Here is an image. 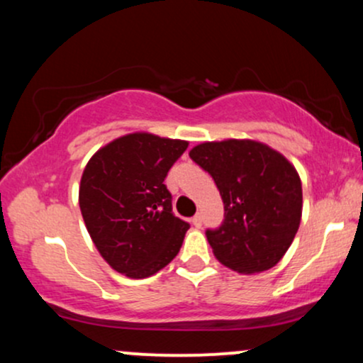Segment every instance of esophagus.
<instances>
[{"label": "esophagus", "instance_id": "1", "mask_svg": "<svg viewBox=\"0 0 363 363\" xmlns=\"http://www.w3.org/2000/svg\"><path fill=\"white\" fill-rule=\"evenodd\" d=\"M191 223L194 225V227H201L203 220H201V215H194L193 218H191Z\"/></svg>", "mask_w": 363, "mask_h": 363}]
</instances>
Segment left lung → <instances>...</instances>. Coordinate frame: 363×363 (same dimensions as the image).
I'll list each match as a JSON object with an SVG mask.
<instances>
[{
  "mask_svg": "<svg viewBox=\"0 0 363 363\" xmlns=\"http://www.w3.org/2000/svg\"><path fill=\"white\" fill-rule=\"evenodd\" d=\"M189 157L213 177L223 199V223L206 230L216 259L244 274L273 268L302 218V182L294 165L254 140L205 141Z\"/></svg>",
  "mask_w": 363,
  "mask_h": 363,
  "instance_id": "obj_1",
  "label": "left lung"
}]
</instances>
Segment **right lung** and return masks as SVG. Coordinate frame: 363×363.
Listing matches in <instances>:
<instances>
[{
    "label": "right lung",
    "instance_id": "1",
    "mask_svg": "<svg viewBox=\"0 0 363 363\" xmlns=\"http://www.w3.org/2000/svg\"><path fill=\"white\" fill-rule=\"evenodd\" d=\"M187 141L129 133L91 155L78 203L95 247L112 269L147 278L177 256L189 223L172 213L164 184Z\"/></svg>",
    "mask_w": 363,
    "mask_h": 363
}]
</instances>
